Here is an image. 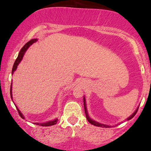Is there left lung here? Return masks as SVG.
Segmentation results:
<instances>
[{
	"instance_id": "obj_1",
	"label": "left lung",
	"mask_w": 151,
	"mask_h": 151,
	"mask_svg": "<svg viewBox=\"0 0 151 151\" xmlns=\"http://www.w3.org/2000/svg\"><path fill=\"white\" fill-rule=\"evenodd\" d=\"M83 101H84V108H85V115H86V117H87V119H88V121L90 122L91 124L94 125V126H96V127H106V128H109V127H111V125H108V124H101V123H99V122L95 121V120H93V119H91L90 117V116H89L88 114V109H87V106H86V99H85V97L84 96L83 97ZM138 107L136 109V110L134 111V113H133L132 115H130L129 117H128L127 119V121H129V120L132 119L133 118V117L134 116V115H135L136 113H137V110H138ZM116 126H117V125H116ZM113 127V126H112Z\"/></svg>"
}]
</instances>
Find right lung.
I'll list each match as a JSON object with an SVG mask.
<instances>
[{
  "mask_svg": "<svg viewBox=\"0 0 151 151\" xmlns=\"http://www.w3.org/2000/svg\"><path fill=\"white\" fill-rule=\"evenodd\" d=\"M37 39L36 38V39H32L31 40H29V42H27L26 44H25L24 45L23 47L21 49V50L19 51V55H18V57H17V58L16 59L15 62L14 63V66H13V69H12V74H13L14 73V71L17 70V67H18V65L19 64L20 62L22 61V58H23L24 55L25 53H26V51L27 50V49L29 48L30 45H32L34 42H37ZM10 93H11V98H12V99L13 98L12 97V85H11V91H10ZM13 100V99H12ZM16 107H17V106H16ZM17 111H18L19 114L20 116L22 117L23 119H24L25 117L24 116V115L21 113V111H20L19 109H18V108L17 107ZM58 119H55L52 120V121H48V122H42V123H37V122H35V123H34L35 124H37V125H40V126H42V127H47V126H52V125H54L55 124L57 123V122H58Z\"/></svg>",
  "mask_w": 151,
  "mask_h": 151,
  "instance_id": "right-lung-1",
  "label": "right lung"
}]
</instances>
